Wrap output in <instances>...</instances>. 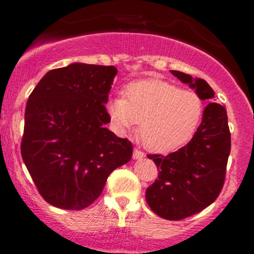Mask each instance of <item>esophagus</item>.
Wrapping results in <instances>:
<instances>
[{
  "label": "esophagus",
  "mask_w": 254,
  "mask_h": 254,
  "mask_svg": "<svg viewBox=\"0 0 254 254\" xmlns=\"http://www.w3.org/2000/svg\"><path fill=\"white\" fill-rule=\"evenodd\" d=\"M143 156H145V152L141 151L140 149L133 150V159H142Z\"/></svg>",
  "instance_id": "obj_1"
}]
</instances>
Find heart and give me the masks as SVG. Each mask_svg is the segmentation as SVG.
I'll return each mask as SVG.
<instances>
[{
  "instance_id": "heart-1",
  "label": "heart",
  "mask_w": 254,
  "mask_h": 254,
  "mask_svg": "<svg viewBox=\"0 0 254 254\" xmlns=\"http://www.w3.org/2000/svg\"><path fill=\"white\" fill-rule=\"evenodd\" d=\"M112 123L120 131L140 123V138L149 149L168 151L187 142L198 127L203 102L197 93L161 80L129 85L125 96L108 103Z\"/></svg>"
}]
</instances>
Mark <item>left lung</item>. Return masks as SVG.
Wrapping results in <instances>:
<instances>
[{
    "label": "left lung",
    "mask_w": 254,
    "mask_h": 254,
    "mask_svg": "<svg viewBox=\"0 0 254 254\" xmlns=\"http://www.w3.org/2000/svg\"><path fill=\"white\" fill-rule=\"evenodd\" d=\"M172 73L196 89L202 100L214 98V90L202 78H192L181 71ZM230 147L226 109L210 102L187 145L168 155H147L159 169L158 179L146 190L150 208L163 219L177 221L210 206L223 190Z\"/></svg>",
    "instance_id": "1"
}]
</instances>
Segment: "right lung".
<instances>
[{
  "label": "right lung",
  "instance_id": "right-lung-1",
  "mask_svg": "<svg viewBox=\"0 0 254 254\" xmlns=\"http://www.w3.org/2000/svg\"><path fill=\"white\" fill-rule=\"evenodd\" d=\"M114 66L72 64L51 69L29 95L21 156L40 196L82 210L102 194L108 177L132 158L131 141L105 127Z\"/></svg>",
  "mask_w": 254,
  "mask_h": 254
}]
</instances>
